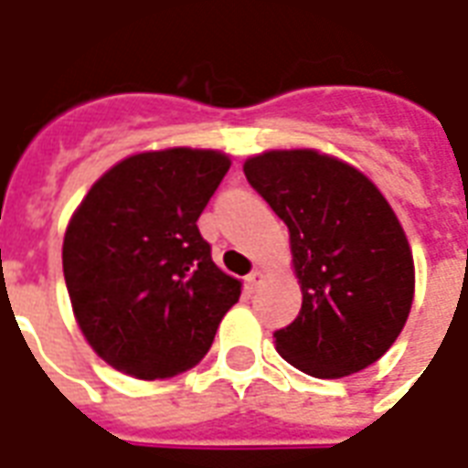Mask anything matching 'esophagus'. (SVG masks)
<instances>
[{
  "instance_id": "esophagus-1",
  "label": "esophagus",
  "mask_w": 468,
  "mask_h": 468,
  "mask_svg": "<svg viewBox=\"0 0 468 468\" xmlns=\"http://www.w3.org/2000/svg\"><path fill=\"white\" fill-rule=\"evenodd\" d=\"M263 278H265V275L261 273V271H253V273L245 278V285H248V291H255L258 285L263 283Z\"/></svg>"
}]
</instances>
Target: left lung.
I'll return each mask as SVG.
<instances>
[{
  "mask_svg": "<svg viewBox=\"0 0 468 468\" xmlns=\"http://www.w3.org/2000/svg\"><path fill=\"white\" fill-rule=\"evenodd\" d=\"M248 183L288 225L303 305L275 331L298 371L344 378L399 338L413 303V255L381 190L318 150H268L243 165Z\"/></svg>",
  "mask_w": 468,
  "mask_h": 468,
  "instance_id": "obj_1",
  "label": "left lung"
}]
</instances>
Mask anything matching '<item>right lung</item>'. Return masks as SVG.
<instances>
[{
	"mask_svg": "<svg viewBox=\"0 0 468 468\" xmlns=\"http://www.w3.org/2000/svg\"><path fill=\"white\" fill-rule=\"evenodd\" d=\"M230 167L218 150L124 157L67 225L65 283L77 325L117 371L157 381L200 363L240 281L213 263L197 218Z\"/></svg>",
	"mask_w": 468,
	"mask_h": 468,
	"instance_id": "1",
	"label": "right lung"
}]
</instances>
